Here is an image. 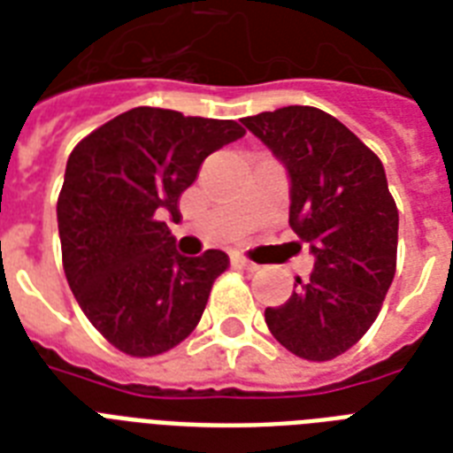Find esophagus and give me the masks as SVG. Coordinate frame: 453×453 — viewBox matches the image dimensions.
I'll return each mask as SVG.
<instances>
[{"label": "esophagus", "mask_w": 453, "mask_h": 453, "mask_svg": "<svg viewBox=\"0 0 453 453\" xmlns=\"http://www.w3.org/2000/svg\"><path fill=\"white\" fill-rule=\"evenodd\" d=\"M230 261H233V265H237V268L249 270V273L258 268L256 263H251V261H249V258H244V256H242V254H233V256H230Z\"/></svg>", "instance_id": "1"}]
</instances>
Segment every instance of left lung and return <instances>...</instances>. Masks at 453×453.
I'll list each match as a JSON object with an SVG mask.
<instances>
[{
	"mask_svg": "<svg viewBox=\"0 0 453 453\" xmlns=\"http://www.w3.org/2000/svg\"><path fill=\"white\" fill-rule=\"evenodd\" d=\"M289 173V226L315 256L289 301L265 308L289 352L326 362L357 343L379 317L397 263V206L383 164L324 110L289 105L242 119Z\"/></svg>",
	"mask_w": 453,
	"mask_h": 453,
	"instance_id": "obj_1",
	"label": "left lung"
}]
</instances>
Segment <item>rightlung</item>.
<instances>
[{
  "mask_svg": "<svg viewBox=\"0 0 453 453\" xmlns=\"http://www.w3.org/2000/svg\"><path fill=\"white\" fill-rule=\"evenodd\" d=\"M244 134L233 119L134 108L67 157L56 209L67 284L88 322L131 357L190 336L230 265L219 249L178 254L164 219L180 220L178 199L202 162Z\"/></svg>",
  "mask_w": 453,
  "mask_h": 453,
  "instance_id": "obj_1",
  "label": "right lung"
}]
</instances>
